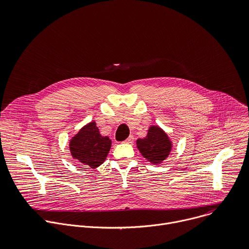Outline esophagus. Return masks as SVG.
<instances>
[{
    "label": "esophagus",
    "mask_w": 249,
    "mask_h": 249,
    "mask_svg": "<svg viewBox=\"0 0 249 249\" xmlns=\"http://www.w3.org/2000/svg\"><path fill=\"white\" fill-rule=\"evenodd\" d=\"M134 141V136H129L126 140H125V143H128V144H132Z\"/></svg>",
    "instance_id": "obj_1"
}]
</instances>
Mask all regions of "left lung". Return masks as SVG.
I'll list each match as a JSON object with an SVG mask.
<instances>
[{"label":"left lung","mask_w":249,"mask_h":249,"mask_svg":"<svg viewBox=\"0 0 249 249\" xmlns=\"http://www.w3.org/2000/svg\"><path fill=\"white\" fill-rule=\"evenodd\" d=\"M136 144L142 156L155 165L166 159L172 149V141L165 131L157 125L149 127L146 137L137 139Z\"/></svg>","instance_id":"1"}]
</instances>
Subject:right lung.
Masks as SVG:
<instances>
[{
    "label": "right lung",
    "instance_id": "1",
    "mask_svg": "<svg viewBox=\"0 0 249 249\" xmlns=\"http://www.w3.org/2000/svg\"><path fill=\"white\" fill-rule=\"evenodd\" d=\"M111 139L102 136L95 121L83 126L69 142L73 159L91 168H97L106 160L111 148Z\"/></svg>",
    "mask_w": 249,
    "mask_h": 249
}]
</instances>
